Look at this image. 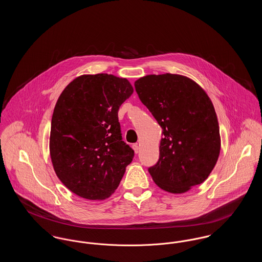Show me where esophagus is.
I'll return each instance as SVG.
<instances>
[{"label":"esophagus","mask_w":262,"mask_h":262,"mask_svg":"<svg viewBox=\"0 0 262 262\" xmlns=\"http://www.w3.org/2000/svg\"><path fill=\"white\" fill-rule=\"evenodd\" d=\"M133 148H134L135 152L137 154V153H138V151H139V147H138V145H137V144H134V145H133Z\"/></svg>","instance_id":"34e87169"}]
</instances>
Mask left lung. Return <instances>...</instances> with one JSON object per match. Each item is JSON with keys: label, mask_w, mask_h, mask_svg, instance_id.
<instances>
[{"label": "left lung", "mask_w": 262, "mask_h": 262, "mask_svg": "<svg viewBox=\"0 0 262 262\" xmlns=\"http://www.w3.org/2000/svg\"><path fill=\"white\" fill-rule=\"evenodd\" d=\"M135 86L163 129L159 160L148 168L155 184L171 193L202 184L221 148L217 116L206 92L187 76L172 74L140 77Z\"/></svg>", "instance_id": "8db88e82"}]
</instances>
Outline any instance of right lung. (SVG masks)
I'll return each instance as SVG.
<instances>
[{
  "label": "right lung",
  "mask_w": 262,
  "mask_h": 262,
  "mask_svg": "<svg viewBox=\"0 0 262 262\" xmlns=\"http://www.w3.org/2000/svg\"><path fill=\"white\" fill-rule=\"evenodd\" d=\"M134 92L126 78L107 74L76 77L56 103L50 134L54 170L76 195L109 198L135 151L123 140L118 111Z\"/></svg>",
  "instance_id": "1"
}]
</instances>
